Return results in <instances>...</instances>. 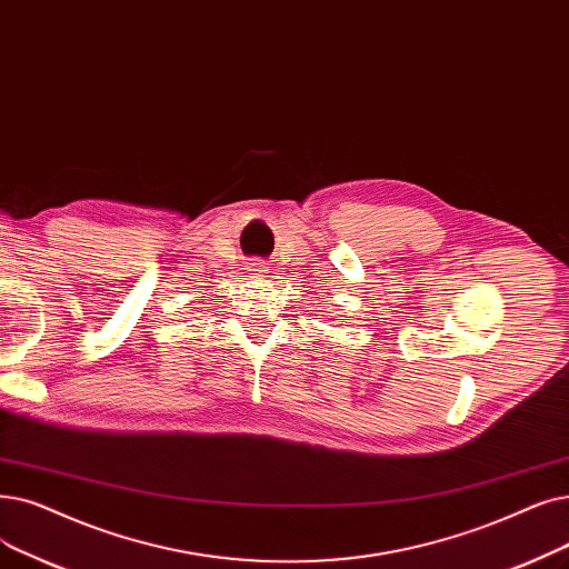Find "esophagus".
I'll list each match as a JSON object with an SVG mask.
<instances>
[{"mask_svg": "<svg viewBox=\"0 0 569 569\" xmlns=\"http://www.w3.org/2000/svg\"><path fill=\"white\" fill-rule=\"evenodd\" d=\"M251 271H256V274H258V277H262V271H264V264H262L260 260H253V262H251Z\"/></svg>", "mask_w": 569, "mask_h": 569, "instance_id": "1", "label": "esophagus"}]
</instances>
